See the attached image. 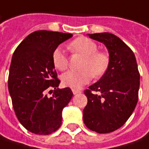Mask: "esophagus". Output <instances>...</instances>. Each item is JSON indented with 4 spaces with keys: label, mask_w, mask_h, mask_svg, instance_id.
Masks as SVG:
<instances>
[{
    "label": "esophagus",
    "mask_w": 149,
    "mask_h": 149,
    "mask_svg": "<svg viewBox=\"0 0 149 149\" xmlns=\"http://www.w3.org/2000/svg\"><path fill=\"white\" fill-rule=\"evenodd\" d=\"M72 93H73V95H77V94H79V93H81V91L76 90V89H72Z\"/></svg>",
    "instance_id": "obj_1"
}]
</instances>
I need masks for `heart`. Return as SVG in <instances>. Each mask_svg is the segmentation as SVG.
<instances>
[{
    "mask_svg": "<svg viewBox=\"0 0 149 149\" xmlns=\"http://www.w3.org/2000/svg\"><path fill=\"white\" fill-rule=\"evenodd\" d=\"M70 49L84 56L79 71H68L62 75V83L72 89H80L83 85L91 81L93 75L102 77L109 67V57L107 54L97 51L98 46L95 41L81 36L71 42ZM54 66L60 71L66 70L68 67V58L61 47L54 50L52 54Z\"/></svg>",
    "mask_w": 149,
    "mask_h": 149,
    "instance_id": "1",
    "label": "heart"
}]
</instances>
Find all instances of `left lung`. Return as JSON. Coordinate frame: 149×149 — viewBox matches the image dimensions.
Wrapping results in <instances>:
<instances>
[{"mask_svg":"<svg viewBox=\"0 0 149 149\" xmlns=\"http://www.w3.org/2000/svg\"><path fill=\"white\" fill-rule=\"evenodd\" d=\"M87 36L106 46L109 67L97 82L85 91L88 102L83 110V121L93 131L110 133L125 124L137 104L140 78L137 62L130 47L112 33Z\"/></svg>","mask_w":149,"mask_h":149,"instance_id":"1","label":"left lung"}]
</instances>
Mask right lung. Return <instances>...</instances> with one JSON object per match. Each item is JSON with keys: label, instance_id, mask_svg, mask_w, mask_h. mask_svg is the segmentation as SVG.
<instances>
[{"label": "right lung", "instance_id": "right-lung-1", "mask_svg": "<svg viewBox=\"0 0 149 149\" xmlns=\"http://www.w3.org/2000/svg\"><path fill=\"white\" fill-rule=\"evenodd\" d=\"M71 33L36 31L16 48L11 59L8 89L19 122L30 132L49 134L60 127L62 112L73 95L70 88L58 89L52 54ZM55 88L50 98L45 90Z\"/></svg>", "mask_w": 149, "mask_h": 149}]
</instances>
